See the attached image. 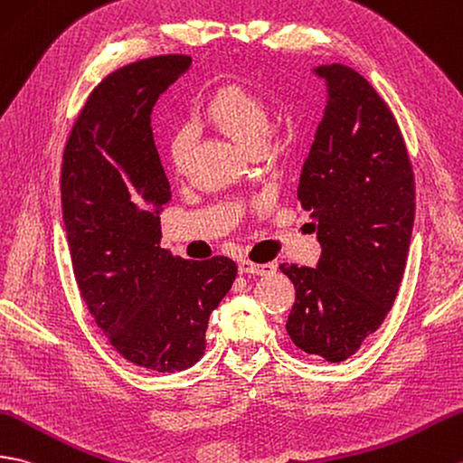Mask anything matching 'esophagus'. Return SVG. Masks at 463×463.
<instances>
[{"instance_id":"1","label":"esophagus","mask_w":463,"mask_h":463,"mask_svg":"<svg viewBox=\"0 0 463 463\" xmlns=\"http://www.w3.org/2000/svg\"><path fill=\"white\" fill-rule=\"evenodd\" d=\"M239 272L241 274H254V276H270V274L276 272V264L274 262L254 264L250 260H241L239 262Z\"/></svg>"}]
</instances>
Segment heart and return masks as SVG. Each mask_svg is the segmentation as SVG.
<instances>
[{
  "label": "heart",
  "mask_w": 463,
  "mask_h": 463,
  "mask_svg": "<svg viewBox=\"0 0 463 463\" xmlns=\"http://www.w3.org/2000/svg\"><path fill=\"white\" fill-rule=\"evenodd\" d=\"M203 120L217 128L244 152L264 147L270 132V110L256 92L241 84L222 86L205 102L201 110ZM191 134L187 130L177 132L171 137L169 159L175 169H183L191 149Z\"/></svg>",
  "instance_id": "b5f03b06"
}]
</instances>
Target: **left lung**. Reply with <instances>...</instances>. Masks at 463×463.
Listing matches in <instances>:
<instances>
[{"label":"left lung","instance_id":"1","mask_svg":"<svg viewBox=\"0 0 463 463\" xmlns=\"http://www.w3.org/2000/svg\"><path fill=\"white\" fill-rule=\"evenodd\" d=\"M326 109L299 175L321 256L282 264L296 288L286 329L294 345L329 363L357 353L394 302L414 224V175L389 106L357 71L311 69Z\"/></svg>","mask_w":463,"mask_h":463}]
</instances>
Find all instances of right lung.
Instances as JSON below:
<instances>
[{"label":"right lung","instance_id":"1","mask_svg":"<svg viewBox=\"0 0 463 463\" xmlns=\"http://www.w3.org/2000/svg\"><path fill=\"white\" fill-rule=\"evenodd\" d=\"M189 67L185 55H164L109 74L79 114L61 171L84 304L124 359L156 373L203 357L209 317L236 278L227 256L193 262L159 246L171 191L149 124L159 94Z\"/></svg>","mask_w":463,"mask_h":463}]
</instances>
